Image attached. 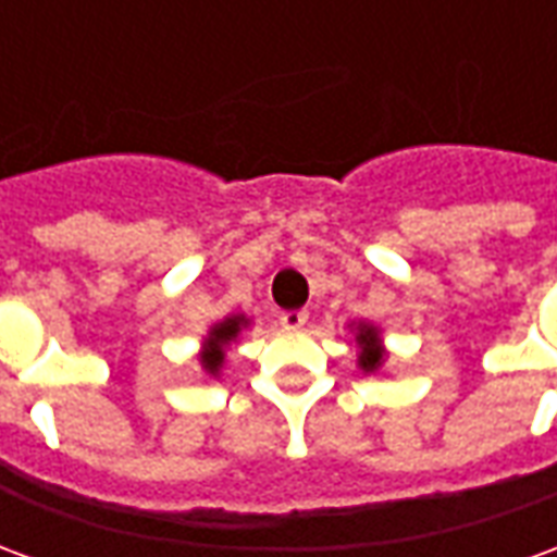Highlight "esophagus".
<instances>
[{
  "instance_id": "1",
  "label": "esophagus",
  "mask_w": 557,
  "mask_h": 557,
  "mask_svg": "<svg viewBox=\"0 0 557 557\" xmlns=\"http://www.w3.org/2000/svg\"><path fill=\"white\" fill-rule=\"evenodd\" d=\"M307 322V310H286V313H280V325L286 327V331H298Z\"/></svg>"
}]
</instances>
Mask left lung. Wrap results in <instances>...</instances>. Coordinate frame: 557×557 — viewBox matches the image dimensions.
<instances>
[{
	"label": "left lung",
	"mask_w": 557,
	"mask_h": 557,
	"mask_svg": "<svg viewBox=\"0 0 557 557\" xmlns=\"http://www.w3.org/2000/svg\"><path fill=\"white\" fill-rule=\"evenodd\" d=\"M349 331L355 334V349H358V370L363 375L382 373V367L387 361L385 339H382V327L373 325V322H355L349 325Z\"/></svg>",
	"instance_id": "obj_1"
}]
</instances>
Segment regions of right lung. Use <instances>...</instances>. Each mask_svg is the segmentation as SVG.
Returning a JSON list of instances; mask_svg holds the SVG:
<instances>
[{"mask_svg":"<svg viewBox=\"0 0 557 557\" xmlns=\"http://www.w3.org/2000/svg\"><path fill=\"white\" fill-rule=\"evenodd\" d=\"M244 327H250V319L244 313H232L226 319H220L214 325L208 327V334L199 343V367L208 379H220L223 370H226V355L238 343Z\"/></svg>","mask_w":557,"mask_h":557,"instance_id":"add662e5","label":"right lung"}]
</instances>
